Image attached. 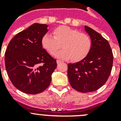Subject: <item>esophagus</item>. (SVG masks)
<instances>
[{"label":"esophagus","mask_w":121,"mask_h":121,"mask_svg":"<svg viewBox=\"0 0 121 121\" xmlns=\"http://www.w3.org/2000/svg\"><path fill=\"white\" fill-rule=\"evenodd\" d=\"M56 62H57V64H60V62H62L61 60H56Z\"/></svg>","instance_id":"obj_1"}]
</instances>
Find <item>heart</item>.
<instances>
[{
	"instance_id": "heart-1",
	"label": "heart",
	"mask_w": 121,
	"mask_h": 121,
	"mask_svg": "<svg viewBox=\"0 0 121 121\" xmlns=\"http://www.w3.org/2000/svg\"><path fill=\"white\" fill-rule=\"evenodd\" d=\"M53 36L45 34L41 40L42 45L50 55H54L62 47V50L56 54L57 58L78 62L88 55L92 42L87 34L67 26L56 28Z\"/></svg>"
}]
</instances>
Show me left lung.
<instances>
[{"label": "left lung", "instance_id": "8db88e82", "mask_svg": "<svg viewBox=\"0 0 121 121\" xmlns=\"http://www.w3.org/2000/svg\"><path fill=\"white\" fill-rule=\"evenodd\" d=\"M85 30L92 42L91 50L83 60L68 64L67 74L73 88L88 93L105 84L112 71L113 55L108 42L99 33L87 26Z\"/></svg>", "mask_w": 121, "mask_h": 121}]
</instances>
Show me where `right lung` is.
I'll use <instances>...</instances> for the list:
<instances>
[{"label":"right lung","instance_id":"add662e5","mask_svg":"<svg viewBox=\"0 0 121 121\" xmlns=\"http://www.w3.org/2000/svg\"><path fill=\"white\" fill-rule=\"evenodd\" d=\"M48 25L34 23L10 40L5 53V68L14 86L26 94L45 90L51 81L56 60L42 48Z\"/></svg>","mask_w":121,"mask_h":121}]
</instances>
